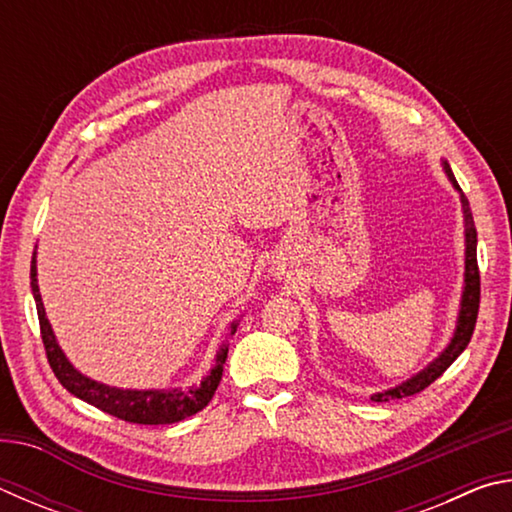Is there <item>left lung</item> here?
Returning <instances> with one entry per match:
<instances>
[{"label": "left lung", "mask_w": 512, "mask_h": 512, "mask_svg": "<svg viewBox=\"0 0 512 512\" xmlns=\"http://www.w3.org/2000/svg\"><path fill=\"white\" fill-rule=\"evenodd\" d=\"M443 169L447 173L449 183L461 196V210H463V223H465V273H463V293H461V305H458V316H456V329L449 339L447 348L438 354L436 359L431 363H427L420 372H415L413 377H409L402 384H397L388 391L381 393H372L370 400L375 402H388V400H402V397L415 395L427 388L429 384H433L443 372L452 366V363L458 359L467 343L472 339L474 325H476V314H479V296H481V277H479V266H476V228H474V219H472V210L470 203H467L465 194L458 187L456 178L449 164L443 162Z\"/></svg>", "instance_id": "obj_1"}]
</instances>
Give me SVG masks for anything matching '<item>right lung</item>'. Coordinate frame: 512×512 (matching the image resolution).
I'll return each mask as SVG.
<instances>
[{
  "mask_svg": "<svg viewBox=\"0 0 512 512\" xmlns=\"http://www.w3.org/2000/svg\"><path fill=\"white\" fill-rule=\"evenodd\" d=\"M38 248V246H36ZM31 291L33 300H36L38 320H40V334L42 343H45L49 366L54 370L60 384H63L69 393L79 400L97 406L103 413L115 415L119 420L133 422V424H173L189 418L198 411H203L214 397L216 386L223 377V363L228 359V341L219 345L214 354V366L207 375L201 379V384L192 386H176V388H117L101 384L97 379H90L83 375L81 370L72 366V361L65 357L56 341L54 329L47 318L45 305H42L40 287H38V262L36 253L31 259ZM239 320H232L230 332L232 336L237 332Z\"/></svg>",
  "mask_w": 512,
  "mask_h": 512,
  "instance_id": "obj_1",
  "label": "right lung"
}]
</instances>
